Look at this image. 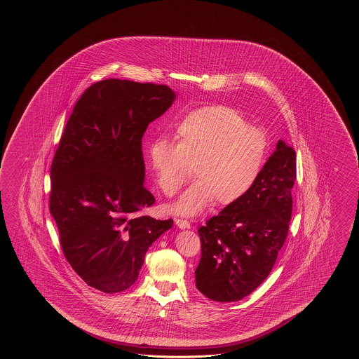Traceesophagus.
I'll return each instance as SVG.
<instances>
[{
	"label": "esophagus",
	"instance_id": "esophagus-1",
	"mask_svg": "<svg viewBox=\"0 0 359 359\" xmlns=\"http://www.w3.org/2000/svg\"><path fill=\"white\" fill-rule=\"evenodd\" d=\"M176 224L178 229H191L190 222L184 221V219H176Z\"/></svg>",
	"mask_w": 359,
	"mask_h": 359
}]
</instances>
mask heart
<instances>
[{
  "label": "heart",
  "instance_id": "heart-1",
  "mask_svg": "<svg viewBox=\"0 0 359 359\" xmlns=\"http://www.w3.org/2000/svg\"><path fill=\"white\" fill-rule=\"evenodd\" d=\"M177 142L155 141L150 164L158 187L176 195L195 169L196 182L168 206L170 213L195 217L212 205L235 204L257 182L267 158L264 130L248 126L232 107H201L178 124Z\"/></svg>",
  "mask_w": 359,
  "mask_h": 359
}]
</instances>
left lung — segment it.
I'll list each match as a JSON object with an SVG mask.
<instances>
[{
    "label": "left lung",
    "instance_id": "left-lung-1",
    "mask_svg": "<svg viewBox=\"0 0 359 359\" xmlns=\"http://www.w3.org/2000/svg\"><path fill=\"white\" fill-rule=\"evenodd\" d=\"M295 180V151L280 140L244 198L198 229L195 281L206 298L241 300L267 278L287 236Z\"/></svg>",
    "mask_w": 359,
    "mask_h": 359
}]
</instances>
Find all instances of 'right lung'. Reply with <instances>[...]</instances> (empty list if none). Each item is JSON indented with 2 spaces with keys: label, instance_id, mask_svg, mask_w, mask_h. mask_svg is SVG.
Here are the masks:
<instances>
[{
  "label": "right lung",
  "instance_id": "right-lung-1",
  "mask_svg": "<svg viewBox=\"0 0 359 359\" xmlns=\"http://www.w3.org/2000/svg\"><path fill=\"white\" fill-rule=\"evenodd\" d=\"M177 93L164 84L105 79L76 101L51 165L50 212L69 264L84 283L113 294L138 278L147 249L172 229L144 212L142 136Z\"/></svg>",
  "mask_w": 359,
  "mask_h": 359
}]
</instances>
